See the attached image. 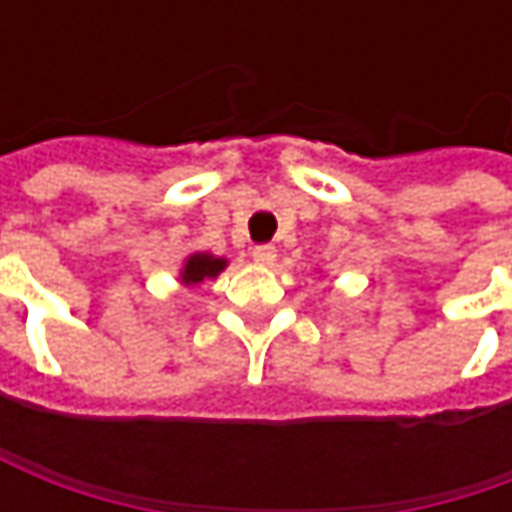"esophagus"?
Wrapping results in <instances>:
<instances>
[{"label":"esophagus","mask_w":512,"mask_h":512,"mask_svg":"<svg viewBox=\"0 0 512 512\" xmlns=\"http://www.w3.org/2000/svg\"><path fill=\"white\" fill-rule=\"evenodd\" d=\"M250 256H253V262H256V265L270 267L273 262H276V247H273V245H256L253 250H250Z\"/></svg>","instance_id":"obj_1"}]
</instances>
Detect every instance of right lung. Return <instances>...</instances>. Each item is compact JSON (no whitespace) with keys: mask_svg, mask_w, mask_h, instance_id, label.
I'll return each mask as SVG.
<instances>
[{"mask_svg":"<svg viewBox=\"0 0 512 512\" xmlns=\"http://www.w3.org/2000/svg\"><path fill=\"white\" fill-rule=\"evenodd\" d=\"M227 267L225 256H213V253H190L182 267H179V285L193 287V285H202L205 279H216L222 270Z\"/></svg>","mask_w":512,"mask_h":512,"instance_id":"right-lung-1","label":"right lung"}]
</instances>
